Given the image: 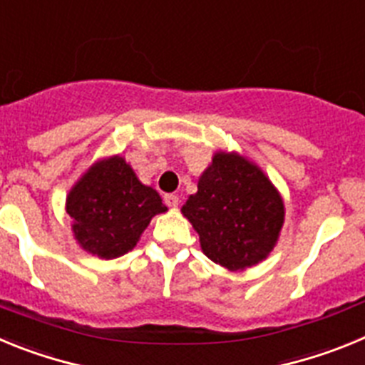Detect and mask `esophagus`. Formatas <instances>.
I'll return each instance as SVG.
<instances>
[{"label":"esophagus","instance_id":"obj_1","mask_svg":"<svg viewBox=\"0 0 365 365\" xmlns=\"http://www.w3.org/2000/svg\"><path fill=\"white\" fill-rule=\"evenodd\" d=\"M163 200H165V203L170 207V209H176L180 203V198L176 195H165V198Z\"/></svg>","mask_w":365,"mask_h":365}]
</instances>
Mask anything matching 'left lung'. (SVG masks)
Listing matches in <instances>:
<instances>
[{
    "label": "left lung",
    "instance_id": "1",
    "mask_svg": "<svg viewBox=\"0 0 365 365\" xmlns=\"http://www.w3.org/2000/svg\"><path fill=\"white\" fill-rule=\"evenodd\" d=\"M182 215L200 236L203 255L229 271L260 264L284 227L285 205L260 167L238 153L216 150Z\"/></svg>",
    "mask_w": 365,
    "mask_h": 365
}]
</instances>
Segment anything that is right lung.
<instances>
[{
  "mask_svg": "<svg viewBox=\"0 0 365 365\" xmlns=\"http://www.w3.org/2000/svg\"><path fill=\"white\" fill-rule=\"evenodd\" d=\"M65 211L83 251L113 260L134 249L150 220L167 211L156 189L143 185L123 156H107L68 190Z\"/></svg>",
  "mask_w": 365,
  "mask_h": 365,
  "instance_id": "add662e5",
  "label": "right lung"
}]
</instances>
